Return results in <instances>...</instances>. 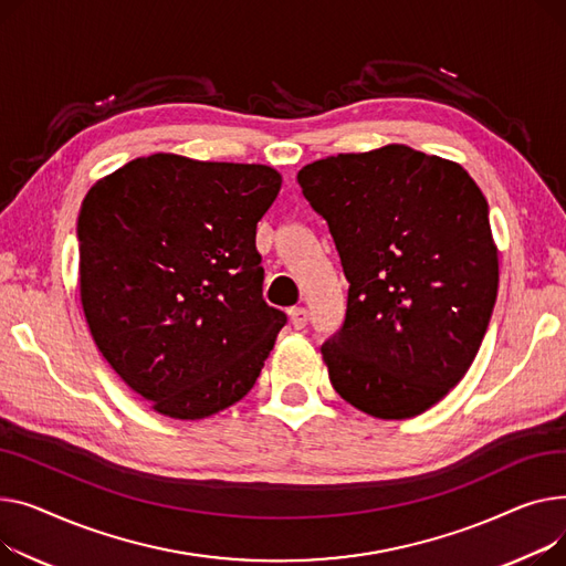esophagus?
I'll return each mask as SVG.
<instances>
[{
	"label": "esophagus",
	"mask_w": 566,
	"mask_h": 566,
	"mask_svg": "<svg viewBox=\"0 0 566 566\" xmlns=\"http://www.w3.org/2000/svg\"><path fill=\"white\" fill-rule=\"evenodd\" d=\"M290 322L294 328H304L308 324V311L306 308H292L290 311Z\"/></svg>",
	"instance_id": "1"
}]
</instances>
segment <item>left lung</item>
<instances>
[{
	"label": "left lung",
	"instance_id": "obj_1",
	"mask_svg": "<svg viewBox=\"0 0 566 566\" xmlns=\"http://www.w3.org/2000/svg\"><path fill=\"white\" fill-rule=\"evenodd\" d=\"M328 223L347 315L322 345L345 402L413 418L469 373L497 294L486 198L461 164L402 144L340 153L296 174Z\"/></svg>",
	"mask_w": 566,
	"mask_h": 566
}]
</instances>
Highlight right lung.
Instances as JSON below:
<instances>
[{"label":"right lung","instance_id":"1","mask_svg":"<svg viewBox=\"0 0 566 566\" xmlns=\"http://www.w3.org/2000/svg\"><path fill=\"white\" fill-rule=\"evenodd\" d=\"M281 182L264 164L155 153L97 180L82 201L88 331L157 413L201 420L253 388L287 319L264 304L255 249Z\"/></svg>","mask_w":566,"mask_h":566}]
</instances>
